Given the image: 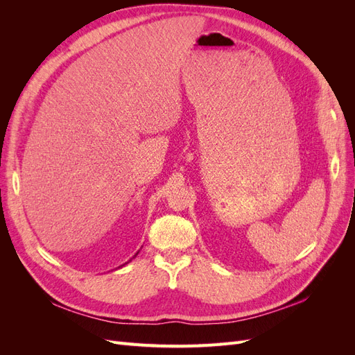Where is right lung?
Returning <instances> with one entry per match:
<instances>
[{
  "mask_svg": "<svg viewBox=\"0 0 355 355\" xmlns=\"http://www.w3.org/2000/svg\"><path fill=\"white\" fill-rule=\"evenodd\" d=\"M137 253H139V252H137ZM137 253H136L133 257H136V256H137ZM130 261H132V259H130ZM130 261H128V262H130ZM128 262H125V263H128ZM125 263H124V265H125ZM124 265H121V266H124ZM121 266H120V268H121Z\"/></svg>",
  "mask_w": 355,
  "mask_h": 355,
  "instance_id": "right-lung-1",
  "label": "right lung"
}]
</instances>
